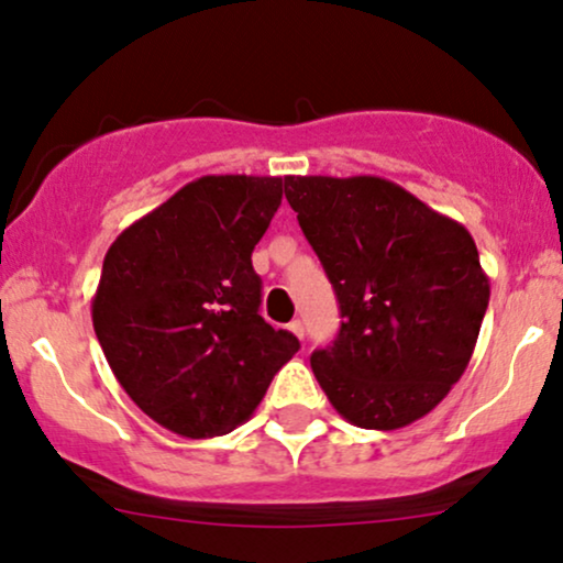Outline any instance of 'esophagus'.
<instances>
[{
  "instance_id": "1",
  "label": "esophagus",
  "mask_w": 563,
  "mask_h": 563,
  "mask_svg": "<svg viewBox=\"0 0 563 563\" xmlns=\"http://www.w3.org/2000/svg\"><path fill=\"white\" fill-rule=\"evenodd\" d=\"M290 333L294 335H299V339H303V322L301 320H290Z\"/></svg>"
}]
</instances>
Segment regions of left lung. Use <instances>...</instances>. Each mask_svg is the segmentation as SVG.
<instances>
[{
  "mask_svg": "<svg viewBox=\"0 0 563 563\" xmlns=\"http://www.w3.org/2000/svg\"><path fill=\"white\" fill-rule=\"evenodd\" d=\"M286 198L344 318L309 357L322 391L360 429L423 418L468 367L487 312L471 232L380 177H286Z\"/></svg>",
  "mask_w": 563,
  "mask_h": 563,
  "instance_id": "obj_1",
  "label": "left lung"
}]
</instances>
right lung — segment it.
<instances>
[{
    "mask_svg": "<svg viewBox=\"0 0 563 563\" xmlns=\"http://www.w3.org/2000/svg\"><path fill=\"white\" fill-rule=\"evenodd\" d=\"M283 177L209 174L121 232L102 262L92 325L113 376L145 416L187 439L254 416L299 339L260 314L251 251Z\"/></svg>",
    "mask_w": 563,
    "mask_h": 563,
    "instance_id": "add662e5",
    "label": "right lung"
}]
</instances>
